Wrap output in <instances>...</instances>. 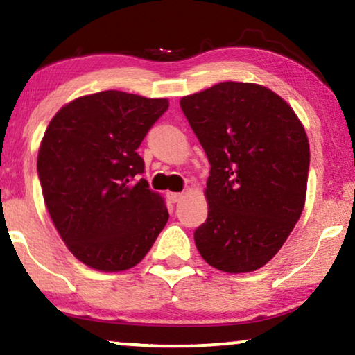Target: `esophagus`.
<instances>
[{
  "mask_svg": "<svg viewBox=\"0 0 355 355\" xmlns=\"http://www.w3.org/2000/svg\"><path fill=\"white\" fill-rule=\"evenodd\" d=\"M166 197H168V200L171 202V203H176V202H179L182 198V193H179V192H168Z\"/></svg>",
  "mask_w": 355,
  "mask_h": 355,
  "instance_id": "esophagus-1",
  "label": "esophagus"
}]
</instances>
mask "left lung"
I'll use <instances>...</instances> for the list:
<instances>
[{
	"label": "left lung",
	"instance_id": "left-lung-1",
	"mask_svg": "<svg viewBox=\"0 0 355 355\" xmlns=\"http://www.w3.org/2000/svg\"><path fill=\"white\" fill-rule=\"evenodd\" d=\"M181 108L211 166L197 249L226 273L259 270L302 215L310 164L304 125L273 90L247 82L182 96Z\"/></svg>",
	"mask_w": 355,
	"mask_h": 355
}]
</instances>
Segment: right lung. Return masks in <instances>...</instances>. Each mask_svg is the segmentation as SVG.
<instances>
[{
    "mask_svg": "<svg viewBox=\"0 0 355 355\" xmlns=\"http://www.w3.org/2000/svg\"><path fill=\"white\" fill-rule=\"evenodd\" d=\"M168 106L105 90L72 100L48 124L37 159L43 198L67 249L90 268H132L166 225L163 197L139 179L137 148Z\"/></svg>",
    "mask_w": 355,
    "mask_h": 355,
    "instance_id": "right-lung-1",
    "label": "right lung"
}]
</instances>
